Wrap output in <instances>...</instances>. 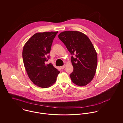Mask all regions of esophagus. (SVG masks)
<instances>
[{
  "label": "esophagus",
  "instance_id": "obj_1",
  "mask_svg": "<svg viewBox=\"0 0 123 123\" xmlns=\"http://www.w3.org/2000/svg\"><path fill=\"white\" fill-rule=\"evenodd\" d=\"M61 69H62V70L64 69L65 68V65H63V66H61Z\"/></svg>",
  "mask_w": 123,
  "mask_h": 123
}]
</instances>
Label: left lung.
I'll use <instances>...</instances> for the list:
<instances>
[{
	"instance_id": "8db88e82",
	"label": "left lung",
	"mask_w": 123,
	"mask_h": 123,
	"mask_svg": "<svg viewBox=\"0 0 123 123\" xmlns=\"http://www.w3.org/2000/svg\"><path fill=\"white\" fill-rule=\"evenodd\" d=\"M58 37L72 55L73 71L70 75L72 81L79 86H86L93 79L98 62L92 43L87 35L78 31H64Z\"/></svg>"
}]
</instances>
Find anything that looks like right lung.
<instances>
[{
  "mask_svg": "<svg viewBox=\"0 0 123 123\" xmlns=\"http://www.w3.org/2000/svg\"><path fill=\"white\" fill-rule=\"evenodd\" d=\"M58 32L37 33L25 43L23 49L25 69L31 80L41 88H48L53 84L60 71L52 63L46 64L50 58L53 40Z\"/></svg>",
  "mask_w": 123,
  "mask_h": 123,
  "instance_id": "1",
  "label": "right lung"
}]
</instances>
